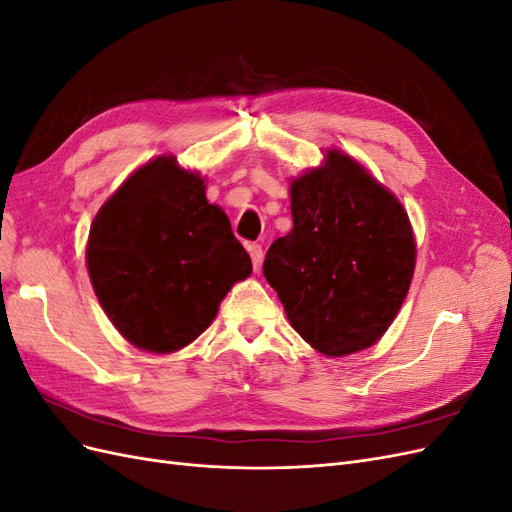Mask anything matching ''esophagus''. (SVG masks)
I'll return each mask as SVG.
<instances>
[{"label": "esophagus", "mask_w": 512, "mask_h": 512, "mask_svg": "<svg viewBox=\"0 0 512 512\" xmlns=\"http://www.w3.org/2000/svg\"><path fill=\"white\" fill-rule=\"evenodd\" d=\"M247 252H250V256H252V265H254V269L258 271V269H260V265H262V258H265V252H262V247H260L258 243L247 245Z\"/></svg>", "instance_id": "esophagus-1"}]
</instances>
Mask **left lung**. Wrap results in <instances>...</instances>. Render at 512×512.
<instances>
[{"label":"left lung","instance_id":"left-lung-1","mask_svg":"<svg viewBox=\"0 0 512 512\" xmlns=\"http://www.w3.org/2000/svg\"><path fill=\"white\" fill-rule=\"evenodd\" d=\"M292 230L262 273L305 342L324 356L374 346L404 303L416 262L406 209L346 153L290 183Z\"/></svg>","mask_w":512,"mask_h":512}]
</instances>
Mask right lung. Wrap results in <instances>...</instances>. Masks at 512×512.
<instances>
[{
	"label": "right lung",
	"instance_id": "right-lung-1",
	"mask_svg": "<svg viewBox=\"0 0 512 512\" xmlns=\"http://www.w3.org/2000/svg\"><path fill=\"white\" fill-rule=\"evenodd\" d=\"M85 260L108 320L156 354L192 344L232 284L252 273L226 213L209 205L205 179L175 156L147 162L106 200Z\"/></svg>",
	"mask_w": 512,
	"mask_h": 512
}]
</instances>
